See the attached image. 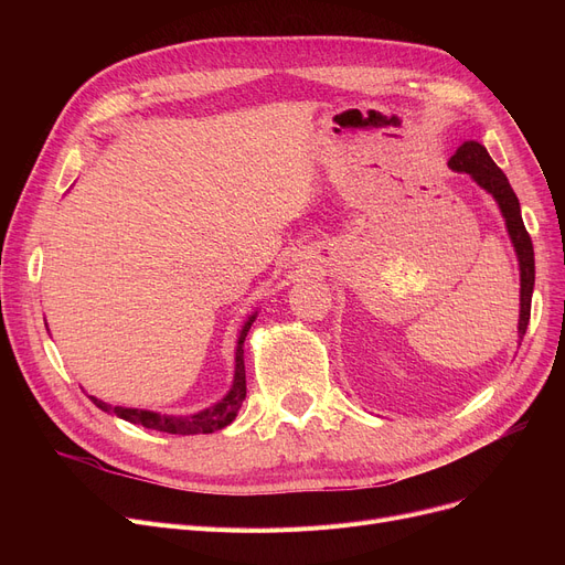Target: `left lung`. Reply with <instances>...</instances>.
Instances as JSON below:
<instances>
[{
	"label": "left lung",
	"mask_w": 565,
	"mask_h": 565,
	"mask_svg": "<svg viewBox=\"0 0 565 565\" xmlns=\"http://www.w3.org/2000/svg\"><path fill=\"white\" fill-rule=\"evenodd\" d=\"M449 167L454 171L469 173L473 181H477L486 192L494 196L499 203V211L507 220V228L511 235V243L515 247L518 260H520V322H518V337L520 341L526 334V324L531 316V292L533 281H536V263H533V245L531 237L524 228L522 213H520V201L509 183L507 173H503L486 151V146L479 141H465L456 156L449 160Z\"/></svg>",
	"instance_id": "left-lung-1"
}]
</instances>
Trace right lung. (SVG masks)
<instances>
[{
  "instance_id": "right-lung-1",
  "label": "right lung",
  "mask_w": 565,
  "mask_h": 565,
  "mask_svg": "<svg viewBox=\"0 0 565 565\" xmlns=\"http://www.w3.org/2000/svg\"><path fill=\"white\" fill-rule=\"evenodd\" d=\"M256 320V313H252L247 318V322L243 324L241 337H237V348H235V375H233V384L228 394L215 403L213 407L201 409L196 414H160V412H151V409H137V407H111L103 401H98L96 396L92 398L103 412H111L116 414L118 419H126L130 424L151 428V430H160V433H171V435H196V433H215L222 430L224 426H228L235 417L237 409L243 407V401L247 396V382H245V337L252 328V322Z\"/></svg>"
}]
</instances>
